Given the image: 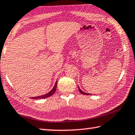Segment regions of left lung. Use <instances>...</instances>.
I'll return each instance as SVG.
<instances>
[{"mask_svg":"<svg viewBox=\"0 0 135 135\" xmlns=\"http://www.w3.org/2000/svg\"><path fill=\"white\" fill-rule=\"evenodd\" d=\"M78 90H79V91H80V92L81 93V94H84V95H90L91 94H89V93H84V91H81V90H80V89L79 88V87H78Z\"/></svg>","mask_w":135,"mask_h":135,"instance_id":"8db88e82","label":"left lung"}]
</instances>
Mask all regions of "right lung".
<instances>
[{"mask_svg":"<svg viewBox=\"0 0 135 135\" xmlns=\"http://www.w3.org/2000/svg\"><path fill=\"white\" fill-rule=\"evenodd\" d=\"M57 81H56L54 86V87H53V89L51 90L49 93H46V94H44V95H40V96H36V97H31V98H32V99H45V98L50 97L55 93L56 89H57Z\"/></svg>","mask_w":135,"mask_h":135,"instance_id":"obj_1","label":"right lung"}]
</instances>
